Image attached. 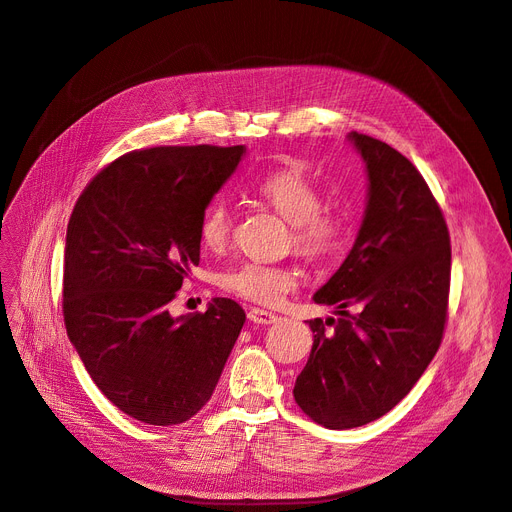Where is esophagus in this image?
Masks as SVG:
<instances>
[{
    "label": "esophagus",
    "mask_w": 512,
    "mask_h": 512,
    "mask_svg": "<svg viewBox=\"0 0 512 512\" xmlns=\"http://www.w3.org/2000/svg\"><path fill=\"white\" fill-rule=\"evenodd\" d=\"M246 317H248V321H253V324H257V326H270V324H276V321H279V315L261 311V309H248Z\"/></svg>",
    "instance_id": "obj_1"
}]
</instances>
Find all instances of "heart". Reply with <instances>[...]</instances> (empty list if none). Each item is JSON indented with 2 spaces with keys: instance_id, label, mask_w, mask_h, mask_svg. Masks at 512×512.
<instances>
[{
  "instance_id": "b5f03b06",
  "label": "heart",
  "mask_w": 512,
  "mask_h": 512,
  "mask_svg": "<svg viewBox=\"0 0 512 512\" xmlns=\"http://www.w3.org/2000/svg\"><path fill=\"white\" fill-rule=\"evenodd\" d=\"M253 195L291 225L289 244L306 259H326L343 246L349 221L343 210L321 206V188L296 167L276 169L253 186ZM233 236V214L223 199L212 201L199 221V240L210 253H223ZM227 294L274 306L298 285V274L287 266L244 261L223 274Z\"/></svg>"
}]
</instances>
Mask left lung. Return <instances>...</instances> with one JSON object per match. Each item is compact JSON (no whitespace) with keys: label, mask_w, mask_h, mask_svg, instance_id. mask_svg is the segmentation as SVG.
<instances>
[{"label":"left lung","mask_w":512,"mask_h":512,"mask_svg":"<svg viewBox=\"0 0 512 512\" xmlns=\"http://www.w3.org/2000/svg\"><path fill=\"white\" fill-rule=\"evenodd\" d=\"M349 141L367 165V210L354 248L313 296L341 317L309 321L313 349L294 386L300 410L326 429L388 414L429 367L448 319L450 236L431 188L388 143Z\"/></svg>","instance_id":"obj_1"}]
</instances>
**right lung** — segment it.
Listing matches in <instances>:
<instances>
[{
    "label": "right lung",
    "mask_w": 512,
    "mask_h": 512,
    "mask_svg": "<svg viewBox=\"0 0 512 512\" xmlns=\"http://www.w3.org/2000/svg\"><path fill=\"white\" fill-rule=\"evenodd\" d=\"M244 145H158L113 160L83 188L64 253V324L100 392L128 416L180 425L212 397L244 326L214 298L173 319L167 304L199 264V221Z\"/></svg>",
    "instance_id": "1"
}]
</instances>
